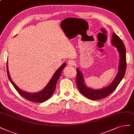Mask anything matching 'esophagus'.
<instances>
[{"label": "esophagus", "mask_w": 134, "mask_h": 134, "mask_svg": "<svg viewBox=\"0 0 134 134\" xmlns=\"http://www.w3.org/2000/svg\"><path fill=\"white\" fill-rule=\"evenodd\" d=\"M75 62L74 60H69L68 62V65L69 66H73L75 65Z\"/></svg>", "instance_id": "1"}]
</instances>
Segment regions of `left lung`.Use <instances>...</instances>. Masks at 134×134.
Listing matches in <instances>:
<instances>
[{"mask_svg": "<svg viewBox=\"0 0 134 134\" xmlns=\"http://www.w3.org/2000/svg\"><path fill=\"white\" fill-rule=\"evenodd\" d=\"M111 43L118 50L120 55V63L117 75L113 81L109 86L98 90L89 88L85 84L84 76L81 72L79 69L77 68L76 69L77 72L76 82L77 88L83 95L91 100H95L104 99L111 94L116 89L125 75L126 69V49L125 45L121 39L115 33H113L112 36Z\"/></svg>", "mask_w": 134, "mask_h": 134, "instance_id": "8db88e82", "label": "left lung"}]
</instances>
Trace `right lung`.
<instances>
[{
  "mask_svg": "<svg viewBox=\"0 0 134 134\" xmlns=\"http://www.w3.org/2000/svg\"><path fill=\"white\" fill-rule=\"evenodd\" d=\"M7 74L9 80L11 82L13 86L18 91L21 96H22L23 98L27 99V100L32 101L34 103H43L44 101L48 100L50 97L53 95L54 91L56 88V85L57 81L59 79L60 76L61 75L62 72L63 71V69L66 66V63H64L63 64L62 66L60 67L58 70L54 73L53 77H52L51 80L48 82L47 85L45 87V88L41 90L39 93H27L26 91H24L20 89L14 82L11 79L10 75L9 74L8 71V63L7 64Z\"/></svg>",
  "mask_w": 134,
  "mask_h": 134,
  "instance_id": "obj_1",
  "label": "right lung"
}]
</instances>
